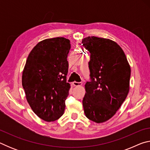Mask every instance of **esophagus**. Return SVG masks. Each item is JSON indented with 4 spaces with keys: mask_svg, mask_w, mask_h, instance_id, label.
I'll use <instances>...</instances> for the list:
<instances>
[{
    "mask_svg": "<svg viewBox=\"0 0 150 150\" xmlns=\"http://www.w3.org/2000/svg\"><path fill=\"white\" fill-rule=\"evenodd\" d=\"M83 83L81 82H76V81H74V82H73V85L75 86V87H77V86H81L82 85Z\"/></svg>",
    "mask_w": 150,
    "mask_h": 150,
    "instance_id": "obj_1",
    "label": "esophagus"
}]
</instances>
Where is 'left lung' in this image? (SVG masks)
Wrapping results in <instances>:
<instances>
[{
    "label": "left lung",
    "instance_id": "obj_1",
    "mask_svg": "<svg viewBox=\"0 0 150 150\" xmlns=\"http://www.w3.org/2000/svg\"><path fill=\"white\" fill-rule=\"evenodd\" d=\"M83 45L91 54V81L85 85L83 100L85 116L96 123L115 115L130 89L131 69L124 51L112 40L88 36Z\"/></svg>",
    "mask_w": 150,
    "mask_h": 150
}]
</instances>
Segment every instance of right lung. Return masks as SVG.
I'll list each match as a JSON object with an SVG mask.
<instances>
[{
	"label": "right lung",
	"instance_id": "obj_1",
	"mask_svg": "<svg viewBox=\"0 0 150 150\" xmlns=\"http://www.w3.org/2000/svg\"><path fill=\"white\" fill-rule=\"evenodd\" d=\"M70 41L63 37L40 42L30 52L22 72V84L34 112L46 122L64 113L70 84L67 83Z\"/></svg>",
	"mask_w": 150,
	"mask_h": 150
}]
</instances>
